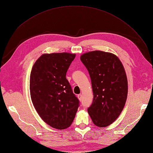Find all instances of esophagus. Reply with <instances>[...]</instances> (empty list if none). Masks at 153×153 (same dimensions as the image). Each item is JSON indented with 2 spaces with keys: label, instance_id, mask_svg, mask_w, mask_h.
Here are the masks:
<instances>
[{
  "label": "esophagus",
  "instance_id": "1",
  "mask_svg": "<svg viewBox=\"0 0 153 153\" xmlns=\"http://www.w3.org/2000/svg\"><path fill=\"white\" fill-rule=\"evenodd\" d=\"M77 97H78V100H79L80 101H81L82 100V94H78V96H77Z\"/></svg>",
  "mask_w": 153,
  "mask_h": 153
}]
</instances>
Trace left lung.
<instances>
[{
  "label": "left lung",
  "mask_w": 153,
  "mask_h": 153,
  "mask_svg": "<svg viewBox=\"0 0 153 153\" xmlns=\"http://www.w3.org/2000/svg\"><path fill=\"white\" fill-rule=\"evenodd\" d=\"M80 60L89 71L93 101L87 111L96 126L112 124L123 111L128 96V80L119 59L114 53L95 50Z\"/></svg>",
  "instance_id": "obj_1"
}]
</instances>
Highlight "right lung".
<instances>
[{"label":"right lung","instance_id":"1","mask_svg":"<svg viewBox=\"0 0 153 153\" xmlns=\"http://www.w3.org/2000/svg\"><path fill=\"white\" fill-rule=\"evenodd\" d=\"M76 54L44 53L34 64L30 76L32 104L43 121L55 129L72 124L79 100L66 79V72Z\"/></svg>","mask_w":153,"mask_h":153}]
</instances>
